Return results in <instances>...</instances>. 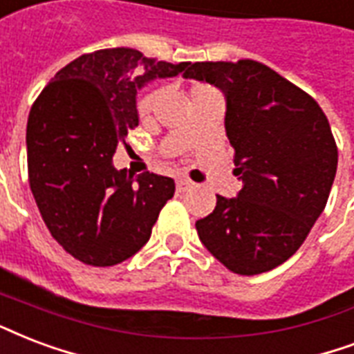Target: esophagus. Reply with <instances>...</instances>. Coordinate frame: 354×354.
<instances>
[{
    "mask_svg": "<svg viewBox=\"0 0 354 354\" xmlns=\"http://www.w3.org/2000/svg\"><path fill=\"white\" fill-rule=\"evenodd\" d=\"M189 189H193V183L189 182V180H176V191L178 193H185V191H189Z\"/></svg>",
    "mask_w": 354,
    "mask_h": 354,
    "instance_id": "obj_1",
    "label": "esophagus"
}]
</instances>
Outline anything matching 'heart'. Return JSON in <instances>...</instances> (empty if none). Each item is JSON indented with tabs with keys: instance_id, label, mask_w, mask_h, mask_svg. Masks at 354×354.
I'll return each instance as SVG.
<instances>
[{
	"instance_id": "b5f03b06",
	"label": "heart",
	"mask_w": 354,
	"mask_h": 354,
	"mask_svg": "<svg viewBox=\"0 0 354 354\" xmlns=\"http://www.w3.org/2000/svg\"><path fill=\"white\" fill-rule=\"evenodd\" d=\"M198 88H204V85H195V87L191 88V91H198ZM156 96H158L156 93H148L139 98V102H137V113H139V117H147L148 113L152 111L153 102H156Z\"/></svg>"
}]
</instances>
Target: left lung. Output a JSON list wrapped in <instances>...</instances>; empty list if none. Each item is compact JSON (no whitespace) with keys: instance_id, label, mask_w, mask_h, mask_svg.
<instances>
[{"instance_id":"left-lung-1","label":"left lung","mask_w":354,"mask_h":354,"mask_svg":"<svg viewBox=\"0 0 354 354\" xmlns=\"http://www.w3.org/2000/svg\"><path fill=\"white\" fill-rule=\"evenodd\" d=\"M185 77L226 96L225 128L236 150V198L196 221L201 241L237 274L271 271L295 254L325 209L338 147L325 113L310 94L250 59L189 64Z\"/></svg>"}]
</instances>
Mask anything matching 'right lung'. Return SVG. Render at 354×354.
<instances>
[{"mask_svg":"<svg viewBox=\"0 0 354 354\" xmlns=\"http://www.w3.org/2000/svg\"><path fill=\"white\" fill-rule=\"evenodd\" d=\"M137 62L143 74L131 78ZM187 66L131 48L98 50L59 70L35 100L26 135L29 187L53 239L75 260L117 266L150 239L174 180L153 172L133 180L113 167V156L139 124L137 91Z\"/></svg>","mask_w":354,"mask_h":354,"instance_id":"obj_1","label":"right lung"}]
</instances>
